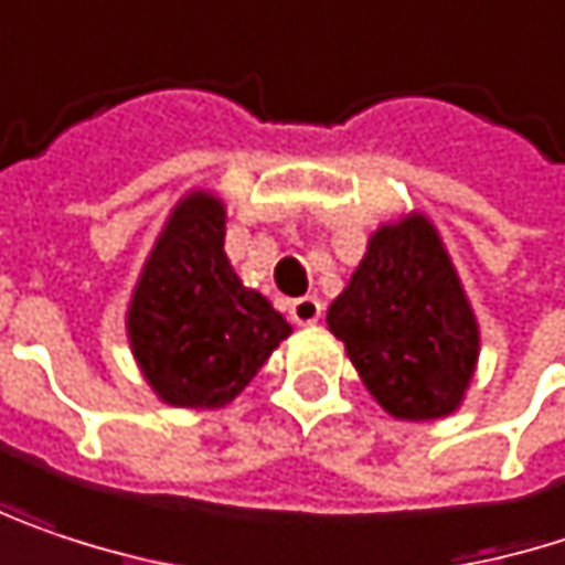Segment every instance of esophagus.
<instances>
[{"label": "esophagus", "instance_id": "esophagus-1", "mask_svg": "<svg viewBox=\"0 0 565 565\" xmlns=\"http://www.w3.org/2000/svg\"><path fill=\"white\" fill-rule=\"evenodd\" d=\"M287 313H290V320L297 323V327H310V323H317L320 317H323V303L317 300V297H297V300H290V307H287Z\"/></svg>", "mask_w": 565, "mask_h": 565}]
</instances>
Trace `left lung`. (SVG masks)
I'll list each match as a JSON object with an SVG mask.
<instances>
[{"label":"left lung","mask_w":565,"mask_h":565,"mask_svg":"<svg viewBox=\"0 0 565 565\" xmlns=\"http://www.w3.org/2000/svg\"><path fill=\"white\" fill-rule=\"evenodd\" d=\"M327 323L391 417L436 420L459 407L479 359V327L424 216L372 235Z\"/></svg>","instance_id":"left-lung-1"}]
</instances>
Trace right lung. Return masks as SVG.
Returning a JSON list of instances; mask_svg holds the SVG:
<instances>
[{"mask_svg":"<svg viewBox=\"0 0 565 565\" xmlns=\"http://www.w3.org/2000/svg\"><path fill=\"white\" fill-rule=\"evenodd\" d=\"M223 235V203L193 190L174 206L131 294L135 362L174 407L230 404L290 335L281 313L242 287Z\"/></svg>","mask_w":565,"mask_h":565,"instance_id":"1","label":"right lung"}]
</instances>
